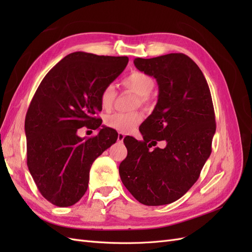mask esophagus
<instances>
[{"label":"esophagus","mask_w":252,"mask_h":252,"mask_svg":"<svg viewBox=\"0 0 252 252\" xmlns=\"http://www.w3.org/2000/svg\"><path fill=\"white\" fill-rule=\"evenodd\" d=\"M124 139H125V133L119 132V133H118V141H119V142H123Z\"/></svg>","instance_id":"esophagus-1"}]
</instances>
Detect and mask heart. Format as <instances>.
Segmentation results:
<instances>
[{"label":"heart","mask_w":252,"mask_h":252,"mask_svg":"<svg viewBox=\"0 0 252 252\" xmlns=\"http://www.w3.org/2000/svg\"><path fill=\"white\" fill-rule=\"evenodd\" d=\"M123 86L132 90L138 94V104L146 105L148 103V94L155 87V81L150 75L141 72L133 71L122 81ZM116 97V89L109 84L105 86L100 95V102L102 107L108 110L112 107V104ZM142 114L139 111L134 112H114L105 118V124L114 130L120 132H129L138 126L142 122Z\"/></svg>","instance_id":"heart-1"}]
</instances>
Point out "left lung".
<instances>
[{
	"instance_id": "8db88e82",
	"label": "left lung",
	"mask_w": 252,
	"mask_h": 252,
	"mask_svg": "<svg viewBox=\"0 0 252 252\" xmlns=\"http://www.w3.org/2000/svg\"><path fill=\"white\" fill-rule=\"evenodd\" d=\"M133 63L157 80L158 96L141 125L143 141L124 139L129 151L120 164V177L140 203L170 204L192 187L211 154L216 117L210 90L199 66L184 53ZM164 139L165 149H150Z\"/></svg>"
}]
</instances>
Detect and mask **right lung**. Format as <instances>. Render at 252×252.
Segmentation results:
<instances>
[{
  "mask_svg": "<svg viewBox=\"0 0 252 252\" xmlns=\"http://www.w3.org/2000/svg\"><path fill=\"white\" fill-rule=\"evenodd\" d=\"M127 57L96 56L83 51L66 56L45 75L26 113L27 166L41 194L68 207L85 194L90 167L117 142L118 133L101 127L96 113L100 95L123 72ZM98 128L82 139L80 127Z\"/></svg>",
  "mask_w": 252,
  "mask_h": 252,
  "instance_id": "add662e5",
  "label": "right lung"
}]
</instances>
